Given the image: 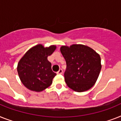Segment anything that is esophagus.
<instances>
[{"label": "esophagus", "mask_w": 121, "mask_h": 121, "mask_svg": "<svg viewBox=\"0 0 121 121\" xmlns=\"http://www.w3.org/2000/svg\"><path fill=\"white\" fill-rule=\"evenodd\" d=\"M62 72H63L62 69H60L59 70V71L57 72V74H62Z\"/></svg>", "instance_id": "34e87169"}]
</instances>
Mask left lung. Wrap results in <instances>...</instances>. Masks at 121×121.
<instances>
[{
    "instance_id": "left-lung-1",
    "label": "left lung",
    "mask_w": 121,
    "mask_h": 121,
    "mask_svg": "<svg viewBox=\"0 0 121 121\" xmlns=\"http://www.w3.org/2000/svg\"><path fill=\"white\" fill-rule=\"evenodd\" d=\"M60 49L66 61L64 77L68 86L77 92L90 89L101 69L99 54L83 44L62 46Z\"/></svg>"
}]
</instances>
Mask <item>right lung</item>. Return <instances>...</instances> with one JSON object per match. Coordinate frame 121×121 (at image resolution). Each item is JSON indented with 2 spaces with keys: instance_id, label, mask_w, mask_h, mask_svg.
Returning a JSON list of instances; mask_svg holds the SVG:
<instances>
[{
  "instance_id": "obj_1",
  "label": "right lung",
  "mask_w": 121,
  "mask_h": 121,
  "mask_svg": "<svg viewBox=\"0 0 121 121\" xmlns=\"http://www.w3.org/2000/svg\"><path fill=\"white\" fill-rule=\"evenodd\" d=\"M56 49L55 45L44 48L39 44L30 49L20 60L17 65L18 76L28 89L40 92L52 84L56 73L52 70L48 57Z\"/></svg>"
}]
</instances>
